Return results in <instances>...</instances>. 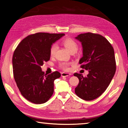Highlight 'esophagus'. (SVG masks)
<instances>
[{
	"mask_svg": "<svg viewBox=\"0 0 128 128\" xmlns=\"http://www.w3.org/2000/svg\"><path fill=\"white\" fill-rule=\"evenodd\" d=\"M70 75V73H67V72H63L61 73V76L62 77H68Z\"/></svg>",
	"mask_w": 128,
	"mask_h": 128,
	"instance_id": "esophagus-1",
	"label": "esophagus"
}]
</instances>
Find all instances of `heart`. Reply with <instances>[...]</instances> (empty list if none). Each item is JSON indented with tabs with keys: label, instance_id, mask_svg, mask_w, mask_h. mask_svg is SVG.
Listing matches in <instances>:
<instances>
[{
	"label": "heart",
	"instance_id": "heart-1",
	"mask_svg": "<svg viewBox=\"0 0 128 128\" xmlns=\"http://www.w3.org/2000/svg\"><path fill=\"white\" fill-rule=\"evenodd\" d=\"M62 44L65 46L68 51L71 53L72 52L75 51L76 52L78 50V45L77 42L74 40H72V38H66L64 40H62ZM58 49V45L56 44H53L50 48V54L51 56H54L56 54V50ZM60 67L64 69V70H69V63L66 62H61L59 64Z\"/></svg>",
	"mask_w": 128,
	"mask_h": 128
}]
</instances>
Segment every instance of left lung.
Masks as SVG:
<instances>
[{"label":"left lung","instance_id":"1","mask_svg":"<svg viewBox=\"0 0 128 128\" xmlns=\"http://www.w3.org/2000/svg\"><path fill=\"white\" fill-rule=\"evenodd\" d=\"M81 42L83 56L80 67L88 70L86 77L80 74L74 75L79 79L75 92L86 101L94 100L105 91L115 75L116 61L113 46L107 39L97 34H81L75 37Z\"/></svg>","mask_w":128,"mask_h":128}]
</instances>
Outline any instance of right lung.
Instances as JSON below:
<instances>
[{
    "label": "right lung",
    "instance_id": "obj_1",
    "mask_svg": "<svg viewBox=\"0 0 128 128\" xmlns=\"http://www.w3.org/2000/svg\"><path fill=\"white\" fill-rule=\"evenodd\" d=\"M64 34L38 32L24 38L15 50L13 75L21 94L36 104H44L54 92V81L61 76L57 71L45 74L41 66L50 59V48Z\"/></svg>",
    "mask_w": 128,
    "mask_h": 128
}]
</instances>
